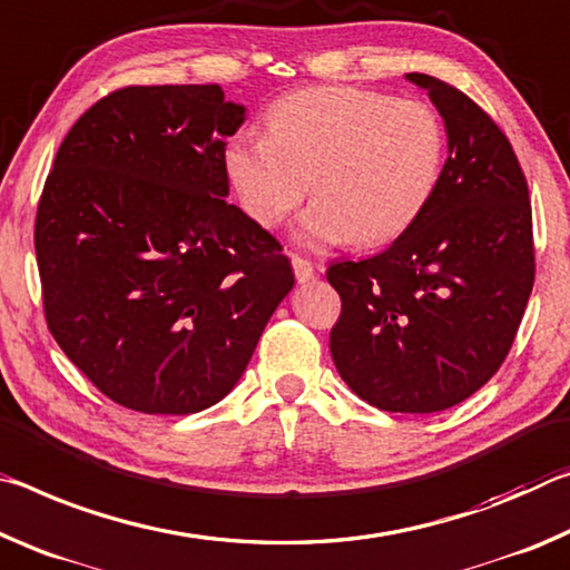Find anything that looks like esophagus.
<instances>
[{
  "mask_svg": "<svg viewBox=\"0 0 570 570\" xmlns=\"http://www.w3.org/2000/svg\"><path fill=\"white\" fill-rule=\"evenodd\" d=\"M293 269H295L297 283H311L315 275L313 263H307V259H303V257H293Z\"/></svg>",
  "mask_w": 570,
  "mask_h": 570,
  "instance_id": "esophagus-1",
  "label": "esophagus"
}]
</instances>
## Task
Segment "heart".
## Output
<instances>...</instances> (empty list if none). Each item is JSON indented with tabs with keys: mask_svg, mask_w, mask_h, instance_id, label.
Returning a JSON list of instances; mask_svg holds the SVG:
<instances>
[{
	"mask_svg": "<svg viewBox=\"0 0 570 570\" xmlns=\"http://www.w3.org/2000/svg\"><path fill=\"white\" fill-rule=\"evenodd\" d=\"M267 136L242 130L224 148V171L259 227L275 229L311 184L297 224L311 249L384 245L412 229L440 184L444 130L419 100L351 86L307 88L275 100Z\"/></svg>",
	"mask_w": 570,
	"mask_h": 570,
	"instance_id": "b5f03b06",
	"label": "heart"
}]
</instances>
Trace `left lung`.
<instances>
[{"label":"left lung","instance_id":"8db88e82","mask_svg":"<svg viewBox=\"0 0 570 570\" xmlns=\"http://www.w3.org/2000/svg\"><path fill=\"white\" fill-rule=\"evenodd\" d=\"M446 161L422 217L376 257L333 263L341 295L331 356L371 406L432 414L495 376L535 277L528 184L505 134L484 110L432 75Z\"/></svg>","mask_w":570,"mask_h":570}]
</instances>
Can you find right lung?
Listing matches in <instances>:
<instances>
[{
	"label": "right lung",
	"instance_id": "obj_1",
	"mask_svg": "<svg viewBox=\"0 0 570 570\" xmlns=\"http://www.w3.org/2000/svg\"><path fill=\"white\" fill-rule=\"evenodd\" d=\"M247 108L219 86L110 92L60 144L37 207L45 318L116 404L197 414L235 389L295 275L229 204L227 138Z\"/></svg>",
	"mask_w": 570,
	"mask_h": 570
}]
</instances>
